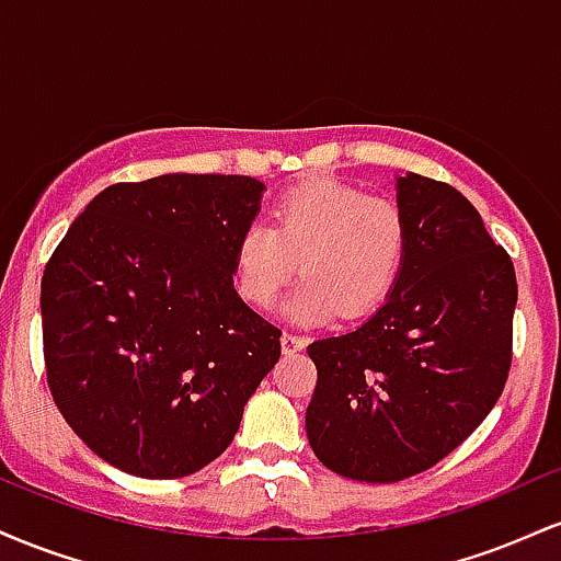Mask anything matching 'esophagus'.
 <instances>
[{"instance_id":"1","label":"esophagus","mask_w":561,"mask_h":561,"mask_svg":"<svg viewBox=\"0 0 561 561\" xmlns=\"http://www.w3.org/2000/svg\"><path fill=\"white\" fill-rule=\"evenodd\" d=\"M302 345H306V337H300V334H293V332H285L282 334V351L287 353H298L302 351Z\"/></svg>"}]
</instances>
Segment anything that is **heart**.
<instances>
[{
    "mask_svg": "<svg viewBox=\"0 0 561 561\" xmlns=\"http://www.w3.org/2000/svg\"><path fill=\"white\" fill-rule=\"evenodd\" d=\"M409 250L401 205L358 186L317 179L289 190L272 227L250 224L234 248V282L250 306L272 308L298 268L287 300L295 321L358 319L388 298Z\"/></svg>",
    "mask_w": 561,
    "mask_h": 561,
    "instance_id": "1",
    "label": "heart"
}]
</instances>
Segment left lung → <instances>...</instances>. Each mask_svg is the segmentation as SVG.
Returning <instances> with one entry per match:
<instances>
[{
    "label": "left lung",
    "mask_w": 561,
    "mask_h": 561,
    "mask_svg": "<svg viewBox=\"0 0 561 561\" xmlns=\"http://www.w3.org/2000/svg\"><path fill=\"white\" fill-rule=\"evenodd\" d=\"M409 250L382 308L308 345L306 433L324 467L398 482L435 467L491 414L512 366L517 276L474 205L446 182L398 176Z\"/></svg>",
    "instance_id": "8db88e82"
}]
</instances>
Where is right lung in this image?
Returning a JSON list of instances; mask_svg holds the SVG:
<instances>
[{
    "label": "right lung",
    "instance_id": "obj_1",
    "mask_svg": "<svg viewBox=\"0 0 561 561\" xmlns=\"http://www.w3.org/2000/svg\"><path fill=\"white\" fill-rule=\"evenodd\" d=\"M263 190L224 173L111 184L55 248L42 276L47 385L107 465L147 480L210 465L279 362L282 330L231 279Z\"/></svg>",
    "mask_w": 561,
    "mask_h": 561
}]
</instances>
